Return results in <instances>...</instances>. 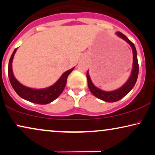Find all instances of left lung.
Wrapping results in <instances>:
<instances>
[{
    "instance_id": "left-lung-1",
    "label": "left lung",
    "mask_w": 155,
    "mask_h": 155,
    "mask_svg": "<svg viewBox=\"0 0 155 155\" xmlns=\"http://www.w3.org/2000/svg\"><path fill=\"white\" fill-rule=\"evenodd\" d=\"M116 34H117L118 37L122 38V40L126 41L127 43L131 46L132 50V54H133V63H132L131 74H130L129 78L127 80L125 83L117 90H112V91H104V90L100 89V88L97 87L94 85L93 82H92L91 78L90 77L88 70L87 72V85L90 92L96 97L107 102H113L118 101V100L122 99V97H124L127 94L129 93L132 88L134 87V85H135L137 80L138 73H139V65H138L137 54L135 46H134V44L124 34L120 33V32H117Z\"/></svg>"
}]
</instances>
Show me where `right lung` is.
Masks as SVG:
<instances>
[{
    "label": "right lung",
    "mask_w": 155,
    "mask_h": 155,
    "mask_svg": "<svg viewBox=\"0 0 155 155\" xmlns=\"http://www.w3.org/2000/svg\"><path fill=\"white\" fill-rule=\"evenodd\" d=\"M17 49L18 48L14 50L8 63L9 80L16 93L23 99L36 104H45L54 101L63 92L66 85L68 75L71 73L75 67L65 72L61 75V77L58 80V81L50 87L43 88V89H34V88L26 87V86L22 85L19 81H18V80L13 75L12 63H13L14 55H15Z\"/></svg>",
    "instance_id": "1"
}]
</instances>
